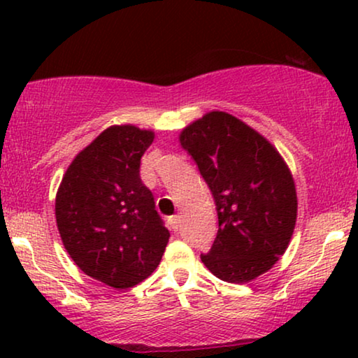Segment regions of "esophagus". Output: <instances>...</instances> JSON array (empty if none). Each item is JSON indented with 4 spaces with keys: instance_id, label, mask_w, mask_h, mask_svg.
I'll return each instance as SVG.
<instances>
[{
    "instance_id": "1",
    "label": "esophagus",
    "mask_w": 358,
    "mask_h": 358,
    "mask_svg": "<svg viewBox=\"0 0 358 358\" xmlns=\"http://www.w3.org/2000/svg\"><path fill=\"white\" fill-rule=\"evenodd\" d=\"M179 223H180V217H179V215H173V217H169V224H171V228L174 229V231H178Z\"/></svg>"
}]
</instances>
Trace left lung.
<instances>
[{"mask_svg":"<svg viewBox=\"0 0 358 358\" xmlns=\"http://www.w3.org/2000/svg\"><path fill=\"white\" fill-rule=\"evenodd\" d=\"M213 195L218 233L202 262L215 277L246 283L273 267L296 223L295 180L267 138L231 114L213 110L180 131Z\"/></svg>","mask_w":358,"mask_h":358,"instance_id":"1","label":"left lung"}]
</instances>
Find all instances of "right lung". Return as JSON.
Returning <instances> with one entry per match:
<instances>
[{
    "instance_id": "1",
    "label": "right lung",
    "mask_w": 358,
    "mask_h": 358,
    "mask_svg": "<svg viewBox=\"0 0 358 358\" xmlns=\"http://www.w3.org/2000/svg\"><path fill=\"white\" fill-rule=\"evenodd\" d=\"M155 131L112 125L68 166L55 199L63 246L86 275L127 290L159 266L169 231L140 179Z\"/></svg>"
}]
</instances>
